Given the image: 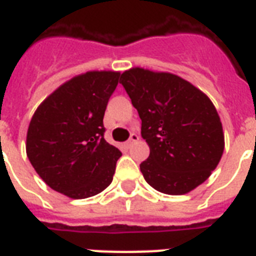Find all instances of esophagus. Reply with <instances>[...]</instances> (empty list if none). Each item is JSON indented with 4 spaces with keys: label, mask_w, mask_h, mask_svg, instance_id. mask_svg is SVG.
Masks as SVG:
<instances>
[{
    "label": "esophagus",
    "mask_w": 256,
    "mask_h": 256,
    "mask_svg": "<svg viewBox=\"0 0 256 256\" xmlns=\"http://www.w3.org/2000/svg\"><path fill=\"white\" fill-rule=\"evenodd\" d=\"M138 140H140V136H136V132H132V134H130V138H128V140L126 142V144H126V148H128L132 144H134V142H136Z\"/></svg>",
    "instance_id": "obj_1"
}]
</instances>
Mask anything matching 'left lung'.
Returning a JSON list of instances; mask_svg holds the SVG:
<instances>
[{
    "label": "left lung",
    "mask_w": 256,
    "mask_h": 256,
    "mask_svg": "<svg viewBox=\"0 0 256 256\" xmlns=\"http://www.w3.org/2000/svg\"><path fill=\"white\" fill-rule=\"evenodd\" d=\"M142 120L150 156L140 164L146 182L168 195L202 184L222 158L224 136L210 98L170 73L134 68L120 76Z\"/></svg>",
    "instance_id": "8db88e82"
}]
</instances>
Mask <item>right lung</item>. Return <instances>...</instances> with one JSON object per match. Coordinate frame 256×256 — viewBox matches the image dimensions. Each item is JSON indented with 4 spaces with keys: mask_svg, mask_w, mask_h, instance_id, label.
Wrapping results in <instances>:
<instances>
[{
    "mask_svg": "<svg viewBox=\"0 0 256 256\" xmlns=\"http://www.w3.org/2000/svg\"><path fill=\"white\" fill-rule=\"evenodd\" d=\"M120 73L88 72L50 94L26 136L30 164L53 190L73 199L104 191L122 152L104 140V116Z\"/></svg>",
    "mask_w": 256,
    "mask_h": 256,
    "instance_id": "obj_1",
    "label": "right lung"
}]
</instances>
